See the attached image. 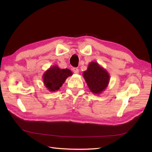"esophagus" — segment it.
<instances>
[{
	"mask_svg": "<svg viewBox=\"0 0 152 152\" xmlns=\"http://www.w3.org/2000/svg\"><path fill=\"white\" fill-rule=\"evenodd\" d=\"M72 70H73L74 73H75V74H78L79 73V70H78V68H73Z\"/></svg>",
	"mask_w": 152,
	"mask_h": 152,
	"instance_id": "34e87169",
	"label": "esophagus"
}]
</instances>
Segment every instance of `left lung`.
<instances>
[{
	"instance_id": "1",
	"label": "left lung",
	"mask_w": 152,
	"mask_h": 152,
	"mask_svg": "<svg viewBox=\"0 0 152 152\" xmlns=\"http://www.w3.org/2000/svg\"><path fill=\"white\" fill-rule=\"evenodd\" d=\"M83 76L90 91L94 94H101L108 86L109 74L97 62L90 63L88 69L83 72Z\"/></svg>"
}]
</instances>
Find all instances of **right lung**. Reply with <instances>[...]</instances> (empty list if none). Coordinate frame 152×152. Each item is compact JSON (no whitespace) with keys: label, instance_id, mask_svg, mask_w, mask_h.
Here are the masks:
<instances>
[{"label":"right lung","instance_id":"1","mask_svg":"<svg viewBox=\"0 0 152 152\" xmlns=\"http://www.w3.org/2000/svg\"><path fill=\"white\" fill-rule=\"evenodd\" d=\"M72 74V71L69 69H61L58 66L53 65L44 73L42 76L44 84L50 91H57L68 77Z\"/></svg>","mask_w":152,"mask_h":152}]
</instances>
